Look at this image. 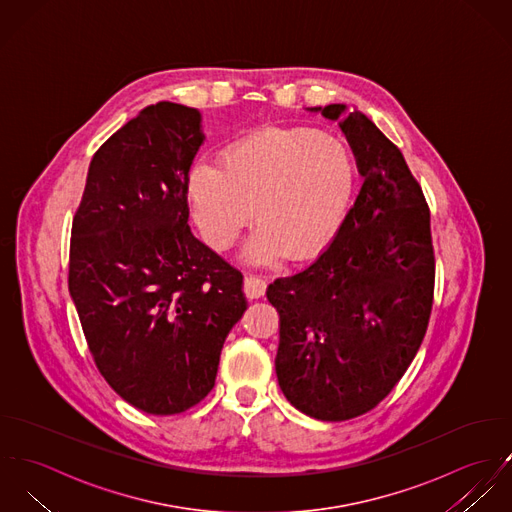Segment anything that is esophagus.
I'll list each match as a JSON object with an SVG mask.
<instances>
[{
	"mask_svg": "<svg viewBox=\"0 0 512 512\" xmlns=\"http://www.w3.org/2000/svg\"><path fill=\"white\" fill-rule=\"evenodd\" d=\"M243 289H245V295L249 297V299H261L263 295H265V289H267V283L261 279V277H245V285H243Z\"/></svg>",
	"mask_w": 512,
	"mask_h": 512,
	"instance_id": "esophagus-1",
	"label": "esophagus"
}]
</instances>
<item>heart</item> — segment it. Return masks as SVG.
Wrapping results in <instances>:
<instances>
[{"instance_id": "heart-1", "label": "heart", "mask_w": 512, "mask_h": 512, "mask_svg": "<svg viewBox=\"0 0 512 512\" xmlns=\"http://www.w3.org/2000/svg\"><path fill=\"white\" fill-rule=\"evenodd\" d=\"M223 167L192 168L190 194L207 243L229 247L255 217L245 261L271 265L287 251L301 259L320 249L348 204L352 160L332 134L312 128H263L223 152Z\"/></svg>"}]
</instances>
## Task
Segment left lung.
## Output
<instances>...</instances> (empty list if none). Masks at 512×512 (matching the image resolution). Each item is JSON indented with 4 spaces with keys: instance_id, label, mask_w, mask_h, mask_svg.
<instances>
[{
    "instance_id": "8db88e82",
    "label": "left lung",
    "mask_w": 512,
    "mask_h": 512,
    "mask_svg": "<svg viewBox=\"0 0 512 512\" xmlns=\"http://www.w3.org/2000/svg\"><path fill=\"white\" fill-rule=\"evenodd\" d=\"M338 120L364 184L330 245L305 271L275 279V370L285 398L322 421L376 408L402 380L427 330L435 257L429 207L400 148L346 104Z\"/></svg>"
}]
</instances>
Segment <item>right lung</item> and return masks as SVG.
<instances>
[{
	"label": "right lung",
	"instance_id": "right-lung-1",
	"mask_svg": "<svg viewBox=\"0 0 512 512\" xmlns=\"http://www.w3.org/2000/svg\"><path fill=\"white\" fill-rule=\"evenodd\" d=\"M202 114L146 106L91 160L73 217L69 291L108 386L130 406L174 415L211 392L247 301L243 275L190 231V166Z\"/></svg>",
	"mask_w": 512,
	"mask_h": 512
}]
</instances>
